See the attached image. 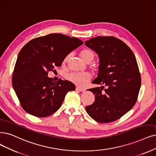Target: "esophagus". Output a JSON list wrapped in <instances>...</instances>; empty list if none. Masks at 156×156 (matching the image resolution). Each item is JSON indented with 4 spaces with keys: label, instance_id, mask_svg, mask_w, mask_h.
<instances>
[{
    "label": "esophagus",
    "instance_id": "obj_1",
    "mask_svg": "<svg viewBox=\"0 0 156 156\" xmlns=\"http://www.w3.org/2000/svg\"><path fill=\"white\" fill-rule=\"evenodd\" d=\"M76 90H79V91H81V92H84V91L85 90L84 89L80 88V87H76Z\"/></svg>",
    "mask_w": 156,
    "mask_h": 156
}]
</instances>
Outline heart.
I'll return each instance as SVG.
<instances>
[{"label":"heart","mask_w":156,"mask_h":156,"mask_svg":"<svg viewBox=\"0 0 156 156\" xmlns=\"http://www.w3.org/2000/svg\"><path fill=\"white\" fill-rule=\"evenodd\" d=\"M82 58L85 61L89 58H94V55L90 51L84 50L80 53ZM68 59V56L66 57L64 62H66ZM66 78L72 82L73 83L79 87H83L86 83L90 79V75L88 73H78V72H73L68 74L66 76Z\"/></svg>","instance_id":"b5f03b06"}]
</instances>
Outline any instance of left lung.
I'll use <instances>...</instances> for the list:
<instances>
[{
    "label": "left lung",
    "mask_w": 156,
    "mask_h": 156,
    "mask_svg": "<svg viewBox=\"0 0 156 156\" xmlns=\"http://www.w3.org/2000/svg\"><path fill=\"white\" fill-rule=\"evenodd\" d=\"M85 44L98 55V73L93 82L101 85L89 89L95 101L85 107L86 111L98 122H114L137 101L141 76L135 55L127 45L113 37L92 38Z\"/></svg>",
    "instance_id": "left-lung-1"
}]
</instances>
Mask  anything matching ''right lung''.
I'll list each match as a JSON object with an SVG mask.
<instances>
[{"label":"right lung","mask_w":156,"mask_h":156,"mask_svg":"<svg viewBox=\"0 0 156 156\" xmlns=\"http://www.w3.org/2000/svg\"><path fill=\"white\" fill-rule=\"evenodd\" d=\"M83 43L76 37L53 33L33 39L22 48L12 85L26 112L37 117L49 116L60 107L67 92L75 90L72 82L61 79L53 82L48 74Z\"/></svg>","instance_id":"obj_1"}]
</instances>
